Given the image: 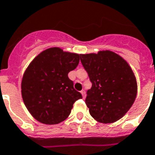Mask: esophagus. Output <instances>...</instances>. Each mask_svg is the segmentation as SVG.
Here are the masks:
<instances>
[{
	"label": "esophagus",
	"instance_id": "1",
	"mask_svg": "<svg viewBox=\"0 0 155 155\" xmlns=\"http://www.w3.org/2000/svg\"><path fill=\"white\" fill-rule=\"evenodd\" d=\"M80 93H81L82 96H83V99H85V97H86V93H85V91H81Z\"/></svg>",
	"mask_w": 155,
	"mask_h": 155
}]
</instances>
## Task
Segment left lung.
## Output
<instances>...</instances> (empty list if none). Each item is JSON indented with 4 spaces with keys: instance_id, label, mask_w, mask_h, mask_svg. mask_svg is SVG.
<instances>
[{
    "instance_id": "1",
    "label": "left lung",
    "mask_w": 155,
    "mask_h": 155,
    "mask_svg": "<svg viewBox=\"0 0 155 155\" xmlns=\"http://www.w3.org/2000/svg\"><path fill=\"white\" fill-rule=\"evenodd\" d=\"M80 60L92 83L85 100L90 114L102 123L118 121L136 98L138 85L130 66L110 50L80 54Z\"/></svg>"
}]
</instances>
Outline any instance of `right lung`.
<instances>
[{
    "mask_svg": "<svg viewBox=\"0 0 155 155\" xmlns=\"http://www.w3.org/2000/svg\"><path fill=\"white\" fill-rule=\"evenodd\" d=\"M80 54L49 48L39 53L24 72L21 95L34 119L44 124L61 123L82 95L68 76L78 66Z\"/></svg>",
    "mask_w": 155,
    "mask_h": 155,
    "instance_id": "obj_1",
    "label": "right lung"
}]
</instances>
